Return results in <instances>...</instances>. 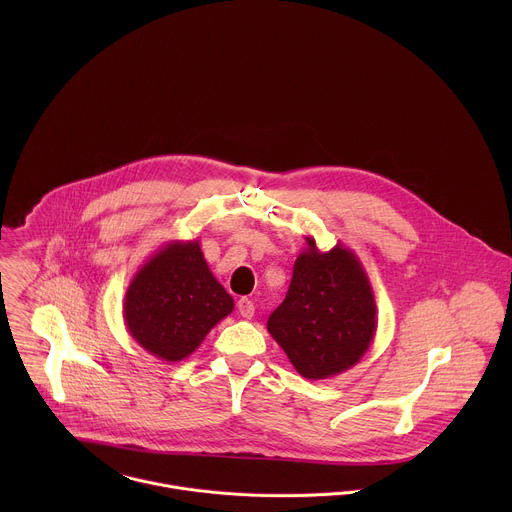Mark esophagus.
<instances>
[{
	"label": "esophagus",
	"mask_w": 512,
	"mask_h": 512,
	"mask_svg": "<svg viewBox=\"0 0 512 512\" xmlns=\"http://www.w3.org/2000/svg\"><path fill=\"white\" fill-rule=\"evenodd\" d=\"M236 307H238V313H240L244 319H250V317L254 315V303H252L250 297H240L238 303H236Z\"/></svg>",
	"instance_id": "esophagus-1"
}]
</instances>
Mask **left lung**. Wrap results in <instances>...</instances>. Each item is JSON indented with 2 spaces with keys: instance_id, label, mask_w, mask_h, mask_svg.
Wrapping results in <instances>:
<instances>
[{
  "instance_id": "1",
  "label": "left lung",
  "mask_w": 512,
  "mask_h": 512,
  "mask_svg": "<svg viewBox=\"0 0 512 512\" xmlns=\"http://www.w3.org/2000/svg\"><path fill=\"white\" fill-rule=\"evenodd\" d=\"M293 264L292 284L268 317V333L309 380L337 376L365 357L376 333V301L359 256L337 242L321 252L315 238Z\"/></svg>"
}]
</instances>
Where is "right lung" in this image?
Here are the masks:
<instances>
[{
    "label": "right lung",
    "instance_id": "right-lung-1",
    "mask_svg": "<svg viewBox=\"0 0 512 512\" xmlns=\"http://www.w3.org/2000/svg\"><path fill=\"white\" fill-rule=\"evenodd\" d=\"M234 299L213 276L199 240H171L134 274L124 295L132 339L159 361L179 363L230 315Z\"/></svg>",
    "mask_w": 512,
    "mask_h": 512
}]
</instances>
